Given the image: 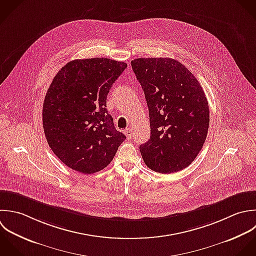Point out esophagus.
<instances>
[{
  "label": "esophagus",
  "instance_id": "34e87169",
  "mask_svg": "<svg viewBox=\"0 0 256 256\" xmlns=\"http://www.w3.org/2000/svg\"><path fill=\"white\" fill-rule=\"evenodd\" d=\"M124 134L126 136V138H128V140H130L132 136V128H126V130H124Z\"/></svg>",
  "mask_w": 256,
  "mask_h": 256
}]
</instances>
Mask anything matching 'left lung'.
Segmentation results:
<instances>
[{
    "mask_svg": "<svg viewBox=\"0 0 256 256\" xmlns=\"http://www.w3.org/2000/svg\"><path fill=\"white\" fill-rule=\"evenodd\" d=\"M150 112V138L140 146L144 162L154 172L172 174L188 168L206 142L210 108L192 72L170 58L132 60Z\"/></svg>",
    "mask_w": 256,
    "mask_h": 256,
    "instance_id": "obj_1",
    "label": "left lung"
}]
</instances>
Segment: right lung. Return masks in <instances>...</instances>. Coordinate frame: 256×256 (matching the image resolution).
<instances>
[{
  "label": "right lung",
  "instance_id": "add662e5",
  "mask_svg": "<svg viewBox=\"0 0 256 256\" xmlns=\"http://www.w3.org/2000/svg\"><path fill=\"white\" fill-rule=\"evenodd\" d=\"M128 64L106 58L74 60L54 78L44 96L42 126L66 166L90 174L106 168L126 136L108 112L106 96Z\"/></svg>",
  "mask_w": 256,
  "mask_h": 256
}]
</instances>
